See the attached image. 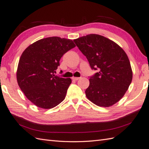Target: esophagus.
Wrapping results in <instances>:
<instances>
[{
	"label": "esophagus",
	"instance_id": "esophagus-1",
	"mask_svg": "<svg viewBox=\"0 0 149 149\" xmlns=\"http://www.w3.org/2000/svg\"><path fill=\"white\" fill-rule=\"evenodd\" d=\"M79 79H80V77H72V79H73L74 81H77V80H79Z\"/></svg>",
	"mask_w": 149,
	"mask_h": 149
}]
</instances>
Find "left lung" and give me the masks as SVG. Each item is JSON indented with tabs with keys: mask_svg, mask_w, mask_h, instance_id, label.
<instances>
[{
	"mask_svg": "<svg viewBox=\"0 0 149 149\" xmlns=\"http://www.w3.org/2000/svg\"><path fill=\"white\" fill-rule=\"evenodd\" d=\"M92 69L86 96L94 104L109 107L121 99L132 81L133 72L125 53L118 44L102 36L89 34L74 40Z\"/></svg>",
	"mask_w": 149,
	"mask_h": 149,
	"instance_id": "left-lung-1",
	"label": "left lung"
}]
</instances>
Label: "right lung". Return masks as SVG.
Instances as JSON below:
<instances>
[{
    "instance_id": "obj_1",
    "label": "right lung",
    "mask_w": 149,
    "mask_h": 149,
    "mask_svg": "<svg viewBox=\"0 0 149 149\" xmlns=\"http://www.w3.org/2000/svg\"><path fill=\"white\" fill-rule=\"evenodd\" d=\"M75 47L72 40L50 37L30 44L23 52L16 72L17 82L34 105L49 109L63 101L72 80L54 72L63 55Z\"/></svg>"
}]
</instances>
